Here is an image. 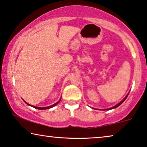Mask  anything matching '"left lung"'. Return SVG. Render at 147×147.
Masks as SVG:
<instances>
[{"mask_svg":"<svg viewBox=\"0 0 147 147\" xmlns=\"http://www.w3.org/2000/svg\"><path fill=\"white\" fill-rule=\"evenodd\" d=\"M128 94H129V93H128V94H127V95H126V97H125V98H124V99H123V100H122L121 102H119V103H118V104H116V106H113V107H112V108H108V109H106V110H111V109H114V108H117V107H118V106H119L120 105V104H122V103H123V102H124V100H125L126 99V98H127V97H128Z\"/></svg>","mask_w":147,"mask_h":147,"instance_id":"8db88e82","label":"left lung"}]
</instances>
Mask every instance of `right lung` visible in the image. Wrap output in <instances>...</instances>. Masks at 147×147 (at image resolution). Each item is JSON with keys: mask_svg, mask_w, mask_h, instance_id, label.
Listing matches in <instances>:
<instances>
[{"mask_svg": "<svg viewBox=\"0 0 147 147\" xmlns=\"http://www.w3.org/2000/svg\"><path fill=\"white\" fill-rule=\"evenodd\" d=\"M60 100H61V98H60V100H59V101H58L57 102H56L55 104H53V105H51V106H47V107H37V106H32V105H30L29 104H28V103H27V102H25V101H24V102H25V103L27 104V105H29V106H32V107H33V108H36V109H39V110H46V109H49V108H53V106H55L57 105V104L58 103H59V102H60Z\"/></svg>", "mask_w": 147, "mask_h": 147, "instance_id": "add662e5", "label": "right lung"}]
</instances>
